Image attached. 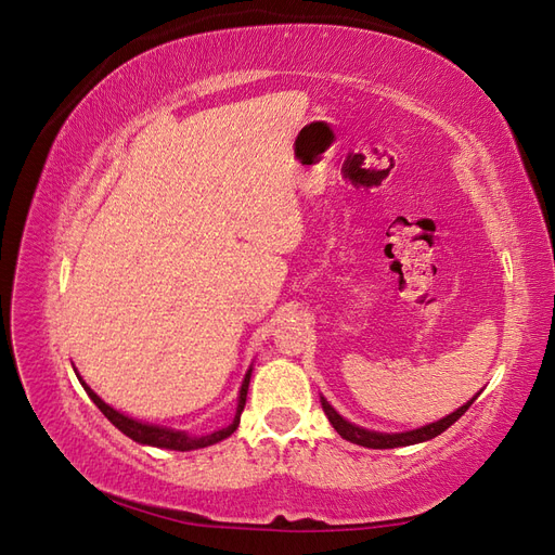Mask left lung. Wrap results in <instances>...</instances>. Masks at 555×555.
<instances>
[{
  "label": "left lung",
  "instance_id": "8db88e82",
  "mask_svg": "<svg viewBox=\"0 0 555 555\" xmlns=\"http://www.w3.org/2000/svg\"><path fill=\"white\" fill-rule=\"evenodd\" d=\"M475 400H477V396L473 400H467L465 405L459 408L456 412H451L444 418H440V422L422 426V428H414V430H405V433H377V430H365L361 426L349 424L347 418H343L338 412H335L328 405L326 398H322V408H324V414L328 416L331 426L338 430V435H343L347 442H354V444H361V447H367V449H396V447H410V444H418V442L438 438V435L444 433L451 424L459 422V418L467 412V408L473 405Z\"/></svg>",
  "mask_w": 555,
  "mask_h": 555
}]
</instances>
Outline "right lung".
<instances>
[{"mask_svg": "<svg viewBox=\"0 0 555 555\" xmlns=\"http://www.w3.org/2000/svg\"><path fill=\"white\" fill-rule=\"evenodd\" d=\"M249 375H251V367L247 371L245 379H243V386H241V393H238V410H236V418H233V424L222 428V430H215L210 435H201V438H194V435H188L184 430H173V428H164V426H153V424H143V422H137V418L131 416H125L122 412L113 410L111 405H106V402L99 398L90 386L82 382L80 377V384L82 389L88 391V396L92 398L94 405L104 412V416L108 418V422L117 428L122 430L127 438H131L133 442L139 444H150V447H159V449H173V451H192V449H204V447H210L215 442H222L224 438H229V435L238 428L241 424V414H243V408H245V400H247V389H249Z\"/></svg>", "mask_w": 555, "mask_h": 555, "instance_id": "add662e5", "label": "right lung"}]
</instances>
